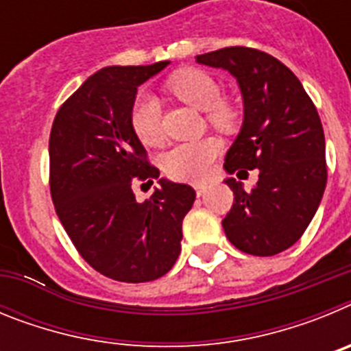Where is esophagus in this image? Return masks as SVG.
I'll use <instances>...</instances> for the list:
<instances>
[{
	"mask_svg": "<svg viewBox=\"0 0 351 351\" xmlns=\"http://www.w3.org/2000/svg\"><path fill=\"white\" fill-rule=\"evenodd\" d=\"M207 188H209V186H207L206 182H198V184H195V190H197L198 197H202V195L207 191Z\"/></svg>",
	"mask_w": 351,
	"mask_h": 351,
	"instance_id": "obj_1",
	"label": "esophagus"
}]
</instances>
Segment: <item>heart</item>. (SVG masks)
<instances>
[{
	"label": "heart",
	"mask_w": 351,
	"mask_h": 351,
	"mask_svg": "<svg viewBox=\"0 0 351 351\" xmlns=\"http://www.w3.org/2000/svg\"><path fill=\"white\" fill-rule=\"evenodd\" d=\"M167 89L179 100L198 110H206V117L214 130L230 133L237 128V108L225 98H219V86L202 70L184 68L170 75ZM130 125L142 144L158 147L165 135L161 130L160 107L151 95H138L130 108ZM219 154V144L214 138L198 142H184L172 147L163 156V169L172 179L200 181L209 173L210 165Z\"/></svg>",
	"instance_id": "1"
}]
</instances>
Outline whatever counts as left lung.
<instances>
[{"label": "left lung", "mask_w": 351, "mask_h": 351, "mask_svg": "<svg viewBox=\"0 0 351 351\" xmlns=\"http://www.w3.org/2000/svg\"><path fill=\"white\" fill-rule=\"evenodd\" d=\"M197 63L230 71L243 95V128L226 153L225 170L247 176L258 169L251 191L234 178L225 181L234 191V206L221 221L226 237L247 255H278L299 241L324 197L320 116L293 71L267 52L225 47L197 56Z\"/></svg>", "instance_id": "8db88e82"}]
</instances>
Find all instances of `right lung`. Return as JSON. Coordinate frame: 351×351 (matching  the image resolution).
Segmentation results:
<instances>
[{"instance_id": "right-lung-1", "label": "right lung", "mask_w": 351, "mask_h": 351, "mask_svg": "<svg viewBox=\"0 0 351 351\" xmlns=\"http://www.w3.org/2000/svg\"><path fill=\"white\" fill-rule=\"evenodd\" d=\"M167 64L93 73L61 105L49 138L51 197L61 225L95 271L123 283L158 280L172 269L195 202L191 186L167 179L145 202L133 193L137 182L153 184L160 170L133 133L130 108L138 86Z\"/></svg>"}]
</instances>
